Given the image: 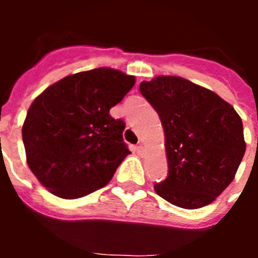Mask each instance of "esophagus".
<instances>
[{
    "label": "esophagus",
    "instance_id": "obj_1",
    "mask_svg": "<svg viewBox=\"0 0 258 258\" xmlns=\"http://www.w3.org/2000/svg\"><path fill=\"white\" fill-rule=\"evenodd\" d=\"M134 150H136V152H137V154H138V155H140V156H143V155H145V152H146L145 147H143L142 145L136 146V147H134Z\"/></svg>",
    "mask_w": 258,
    "mask_h": 258
}]
</instances>
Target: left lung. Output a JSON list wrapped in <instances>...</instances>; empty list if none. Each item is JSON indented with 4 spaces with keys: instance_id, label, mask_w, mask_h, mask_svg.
Listing matches in <instances>:
<instances>
[{
    "instance_id": "8db88e82",
    "label": "left lung",
    "mask_w": 258,
    "mask_h": 258,
    "mask_svg": "<svg viewBox=\"0 0 258 258\" xmlns=\"http://www.w3.org/2000/svg\"><path fill=\"white\" fill-rule=\"evenodd\" d=\"M140 90L165 133L168 177L154 188L184 209L208 206L232 182L244 156L243 122L212 90L177 76L142 81Z\"/></svg>"
}]
</instances>
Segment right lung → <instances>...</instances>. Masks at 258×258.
Segmentation results:
<instances>
[{
	"mask_svg": "<svg viewBox=\"0 0 258 258\" xmlns=\"http://www.w3.org/2000/svg\"><path fill=\"white\" fill-rule=\"evenodd\" d=\"M136 84L112 68L70 75L44 90L22 129L29 169L61 199H77L106 186L131 154L125 122L109 109Z\"/></svg>",
	"mask_w": 258,
	"mask_h": 258,
	"instance_id": "obj_1",
	"label": "right lung"
}]
</instances>
